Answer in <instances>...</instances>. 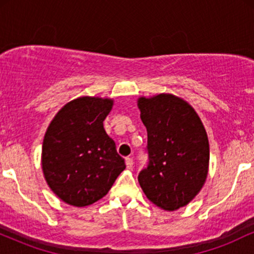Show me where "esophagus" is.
Segmentation results:
<instances>
[{"instance_id": "esophagus-1", "label": "esophagus", "mask_w": 254, "mask_h": 254, "mask_svg": "<svg viewBox=\"0 0 254 254\" xmlns=\"http://www.w3.org/2000/svg\"><path fill=\"white\" fill-rule=\"evenodd\" d=\"M125 165H127V168H132L133 160L131 159V157H127V159H125Z\"/></svg>"}]
</instances>
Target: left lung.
<instances>
[{
    "label": "left lung",
    "instance_id": "obj_1",
    "mask_svg": "<svg viewBox=\"0 0 254 254\" xmlns=\"http://www.w3.org/2000/svg\"><path fill=\"white\" fill-rule=\"evenodd\" d=\"M148 133V165L138 183L148 199L164 210L186 205L203 188L209 168V141L200 118L172 94L139 98Z\"/></svg>",
    "mask_w": 254,
    "mask_h": 254
}]
</instances>
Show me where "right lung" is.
<instances>
[{
  "label": "right lung",
  "instance_id": "obj_1",
  "mask_svg": "<svg viewBox=\"0 0 254 254\" xmlns=\"http://www.w3.org/2000/svg\"><path fill=\"white\" fill-rule=\"evenodd\" d=\"M112 106L111 99H75L58 111L46 130L42 150L44 177L66 204L95 203L125 170L124 159L104 129Z\"/></svg>",
  "mask_w": 254,
  "mask_h": 254
}]
</instances>
